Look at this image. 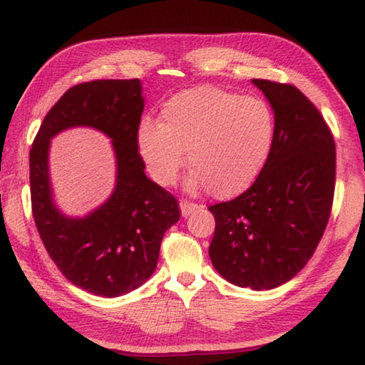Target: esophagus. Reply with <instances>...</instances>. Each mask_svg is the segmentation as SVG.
Here are the masks:
<instances>
[{
  "label": "esophagus",
  "mask_w": 365,
  "mask_h": 365,
  "mask_svg": "<svg viewBox=\"0 0 365 365\" xmlns=\"http://www.w3.org/2000/svg\"><path fill=\"white\" fill-rule=\"evenodd\" d=\"M200 206L195 205V202L191 201H180V209H182V215L183 217H188V215L195 211V209H197Z\"/></svg>",
  "instance_id": "obj_1"
}]
</instances>
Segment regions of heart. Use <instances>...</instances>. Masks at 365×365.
Listing matches in <instances>:
<instances>
[{
    "mask_svg": "<svg viewBox=\"0 0 365 365\" xmlns=\"http://www.w3.org/2000/svg\"><path fill=\"white\" fill-rule=\"evenodd\" d=\"M274 128V114L261 98L197 86L172 96L160 109V123L141 122L138 148L158 183L177 180L188 151L193 172L187 187L232 197L248 188L264 168Z\"/></svg>",
    "mask_w": 365,
    "mask_h": 365,
    "instance_id": "heart-1",
    "label": "heart"
}]
</instances>
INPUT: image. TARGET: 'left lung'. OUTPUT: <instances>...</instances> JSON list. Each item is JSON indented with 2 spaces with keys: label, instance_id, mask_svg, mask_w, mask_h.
<instances>
[{
  "label": "left lung",
  "instance_id": "1",
  "mask_svg": "<svg viewBox=\"0 0 365 365\" xmlns=\"http://www.w3.org/2000/svg\"><path fill=\"white\" fill-rule=\"evenodd\" d=\"M274 108L275 128L251 187L209 206L215 219L209 257L235 285L270 289L292 280L312 257L329 224L336 151L329 123L292 83L252 80Z\"/></svg>",
  "mask_w": 365,
  "mask_h": 365
}]
</instances>
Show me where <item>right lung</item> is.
Returning <instances> with one entry per match:
<instances>
[{
  "mask_svg": "<svg viewBox=\"0 0 365 365\" xmlns=\"http://www.w3.org/2000/svg\"><path fill=\"white\" fill-rule=\"evenodd\" d=\"M143 108L138 78L73 85L48 110L30 148L32 214L45 250L67 280L106 298L150 279L165 230L180 219L177 197L145 175L138 151ZM76 125L113 138L118 158L113 196L85 220L64 218L57 211L47 175L48 140Z\"/></svg>",
  "mask_w": 365,
  "mask_h": 365,
  "instance_id": "obj_1",
  "label": "right lung"
}]
</instances>
